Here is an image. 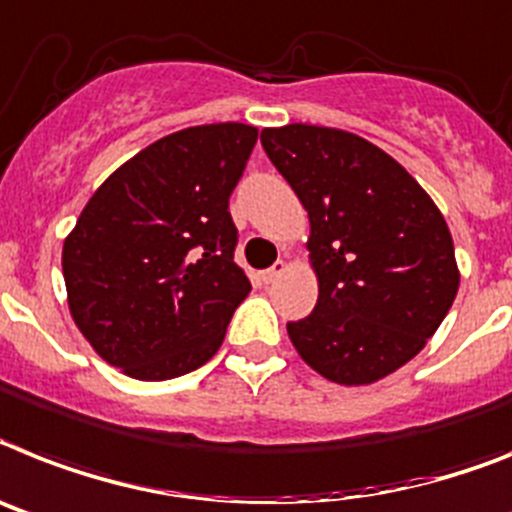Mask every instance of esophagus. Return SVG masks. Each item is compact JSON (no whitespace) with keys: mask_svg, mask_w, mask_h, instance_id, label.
Wrapping results in <instances>:
<instances>
[{"mask_svg":"<svg viewBox=\"0 0 512 512\" xmlns=\"http://www.w3.org/2000/svg\"><path fill=\"white\" fill-rule=\"evenodd\" d=\"M283 270H286V263H283V260H278V263L273 265V268L263 270V273H260V278H263V283H273L278 276H281Z\"/></svg>","mask_w":512,"mask_h":512,"instance_id":"esophagus-1","label":"esophagus"}]
</instances>
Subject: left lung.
<instances>
[{"mask_svg": "<svg viewBox=\"0 0 512 512\" xmlns=\"http://www.w3.org/2000/svg\"><path fill=\"white\" fill-rule=\"evenodd\" d=\"M309 216L320 281L312 315L286 325L309 367L369 385L411 362L458 294L453 236L414 176L364 137L312 124L260 135Z\"/></svg>", "mask_w": 512, "mask_h": 512, "instance_id": "left-lung-1", "label": "left lung"}]
</instances>
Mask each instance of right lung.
I'll use <instances>...</instances> for the list:
<instances>
[{"label":"right lung","instance_id":"right-lung-1","mask_svg":"<svg viewBox=\"0 0 512 512\" xmlns=\"http://www.w3.org/2000/svg\"><path fill=\"white\" fill-rule=\"evenodd\" d=\"M257 130L203 124L119 166L64 239L62 270L77 328L135 380H171L221 349L249 294L234 263L229 197Z\"/></svg>","mask_w":512,"mask_h":512}]
</instances>
